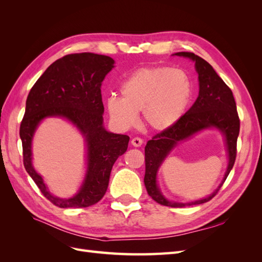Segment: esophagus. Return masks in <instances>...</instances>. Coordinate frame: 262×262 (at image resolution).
<instances>
[{"label":"esophagus","mask_w":262,"mask_h":262,"mask_svg":"<svg viewBox=\"0 0 262 262\" xmlns=\"http://www.w3.org/2000/svg\"><path fill=\"white\" fill-rule=\"evenodd\" d=\"M142 143H143V140L140 139V138H133L132 141H131V144H132L133 146H136V147L141 146Z\"/></svg>","instance_id":"1"}]
</instances>
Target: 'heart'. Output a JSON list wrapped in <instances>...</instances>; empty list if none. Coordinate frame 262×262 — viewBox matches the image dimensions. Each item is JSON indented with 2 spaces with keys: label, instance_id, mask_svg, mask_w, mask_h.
Segmentation results:
<instances>
[{
  "label": "heart",
  "instance_id": "1",
  "mask_svg": "<svg viewBox=\"0 0 262 262\" xmlns=\"http://www.w3.org/2000/svg\"><path fill=\"white\" fill-rule=\"evenodd\" d=\"M120 93L121 97L110 95L106 99L107 112L118 126L132 128L142 112L149 129L163 132L185 116L192 97V83L180 69L142 68L125 78Z\"/></svg>",
  "mask_w": 262,
  "mask_h": 262
}]
</instances>
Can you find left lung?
Instances as JSON below:
<instances>
[{
    "instance_id": "1",
    "label": "left lung",
    "mask_w": 262,
    "mask_h": 262,
    "mask_svg": "<svg viewBox=\"0 0 262 262\" xmlns=\"http://www.w3.org/2000/svg\"><path fill=\"white\" fill-rule=\"evenodd\" d=\"M173 55L188 58L194 62L199 80V96L175 126L156 134L146 143L144 185L148 195L157 203L170 208H182L210 201L223 186L236 160L237 138L241 123L233 92L217 75L210 63L192 52H177ZM211 127L217 128L226 139L229 164L224 180L216 191L204 200L186 204L166 200L157 186V172L163 160L179 141Z\"/></svg>"
}]
</instances>
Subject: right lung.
<instances>
[{"label":"right lung","instance_id":"add662e5","mask_svg":"<svg viewBox=\"0 0 262 262\" xmlns=\"http://www.w3.org/2000/svg\"><path fill=\"white\" fill-rule=\"evenodd\" d=\"M114 59L91 52L73 53L53 62L31 87L20 123L24 166L41 193L59 208H87L105 195L117 158L125 153L130 138L104 126L101 83ZM64 117L85 139L88 169L78 193L69 200L54 197L32 166L31 142L46 117Z\"/></svg>","mask_w":262,"mask_h":262}]
</instances>
